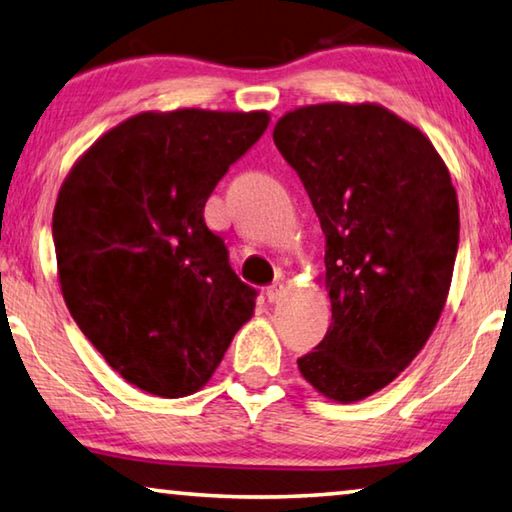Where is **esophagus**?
Returning a JSON list of instances; mask_svg holds the SVG:
<instances>
[{"label": "esophagus", "instance_id": "34e87169", "mask_svg": "<svg viewBox=\"0 0 512 512\" xmlns=\"http://www.w3.org/2000/svg\"><path fill=\"white\" fill-rule=\"evenodd\" d=\"M282 296H285V285H282V282H273L271 287H266V298H269V303H280Z\"/></svg>", "mask_w": 512, "mask_h": 512}]
</instances>
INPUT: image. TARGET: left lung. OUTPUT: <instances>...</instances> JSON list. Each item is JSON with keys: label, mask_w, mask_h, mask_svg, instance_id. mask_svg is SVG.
Segmentation results:
<instances>
[{"label": "left lung", "mask_w": 512, "mask_h": 512, "mask_svg": "<svg viewBox=\"0 0 512 512\" xmlns=\"http://www.w3.org/2000/svg\"><path fill=\"white\" fill-rule=\"evenodd\" d=\"M273 141L326 234L332 323L298 369L332 401L367 399L417 358L449 296L460 234L449 168L371 102L294 109Z\"/></svg>", "instance_id": "8db88e82"}]
</instances>
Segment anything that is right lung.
Segmentation results:
<instances>
[{"instance_id":"right-lung-1","label":"right lung","mask_w":512,"mask_h":512,"mask_svg":"<svg viewBox=\"0 0 512 512\" xmlns=\"http://www.w3.org/2000/svg\"><path fill=\"white\" fill-rule=\"evenodd\" d=\"M266 111H145L97 139L56 198L63 298L111 369L164 399L212 378L255 310L205 223L216 184L269 127Z\"/></svg>"}]
</instances>
